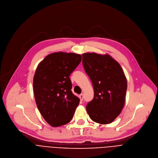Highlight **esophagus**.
Instances as JSON below:
<instances>
[{
  "instance_id": "obj_1",
  "label": "esophagus",
  "mask_w": 158,
  "mask_h": 158,
  "mask_svg": "<svg viewBox=\"0 0 158 158\" xmlns=\"http://www.w3.org/2000/svg\"><path fill=\"white\" fill-rule=\"evenodd\" d=\"M79 97L80 100H81V101H82L83 99H84V95H83V94H81Z\"/></svg>"
}]
</instances>
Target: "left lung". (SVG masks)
Masks as SVG:
<instances>
[{
    "instance_id": "1",
    "label": "left lung",
    "mask_w": 158,
    "mask_h": 158,
    "mask_svg": "<svg viewBox=\"0 0 158 158\" xmlns=\"http://www.w3.org/2000/svg\"><path fill=\"white\" fill-rule=\"evenodd\" d=\"M82 65L94 89V97L86 106L89 116L100 124L111 123L124 105L127 81L123 70L109 55L94 52L82 54Z\"/></svg>"
}]
</instances>
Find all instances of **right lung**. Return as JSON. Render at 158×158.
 Returning a JSON list of instances; mask_svg holds the SVG:
<instances>
[{
	"label": "right lung",
	"instance_id": "right-lung-1",
	"mask_svg": "<svg viewBox=\"0 0 158 158\" xmlns=\"http://www.w3.org/2000/svg\"><path fill=\"white\" fill-rule=\"evenodd\" d=\"M81 59L78 54L54 52L37 66L33 82L35 102L41 115L52 127L69 123L79 104V98L71 91L69 76Z\"/></svg>",
	"mask_w": 158,
	"mask_h": 158
}]
</instances>
